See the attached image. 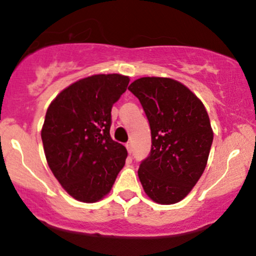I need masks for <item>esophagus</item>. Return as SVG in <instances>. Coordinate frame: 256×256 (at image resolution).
Returning a JSON list of instances; mask_svg holds the SVG:
<instances>
[{
  "label": "esophagus",
  "mask_w": 256,
  "mask_h": 256,
  "mask_svg": "<svg viewBox=\"0 0 256 256\" xmlns=\"http://www.w3.org/2000/svg\"><path fill=\"white\" fill-rule=\"evenodd\" d=\"M126 148H128V153L132 152V144H131V142H128V144H126Z\"/></svg>",
  "instance_id": "34e87169"
}]
</instances>
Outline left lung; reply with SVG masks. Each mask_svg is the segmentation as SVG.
<instances>
[{
    "instance_id": "8db88e82",
    "label": "left lung",
    "mask_w": 256,
    "mask_h": 256,
    "mask_svg": "<svg viewBox=\"0 0 256 256\" xmlns=\"http://www.w3.org/2000/svg\"><path fill=\"white\" fill-rule=\"evenodd\" d=\"M128 90L144 110L152 147L140 164L138 178L154 202L182 201L202 176L214 141L202 102L178 80L142 77Z\"/></svg>"
}]
</instances>
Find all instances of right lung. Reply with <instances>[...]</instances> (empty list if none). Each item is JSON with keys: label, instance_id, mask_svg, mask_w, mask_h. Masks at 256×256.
<instances>
[{"label": "right lung", "instance_id": "obj_1", "mask_svg": "<svg viewBox=\"0 0 256 256\" xmlns=\"http://www.w3.org/2000/svg\"><path fill=\"white\" fill-rule=\"evenodd\" d=\"M122 74L72 83L48 108L42 140L51 172L72 198L96 202L112 190L128 150L110 137L112 108L128 88Z\"/></svg>", "mask_w": 256, "mask_h": 256}]
</instances>
